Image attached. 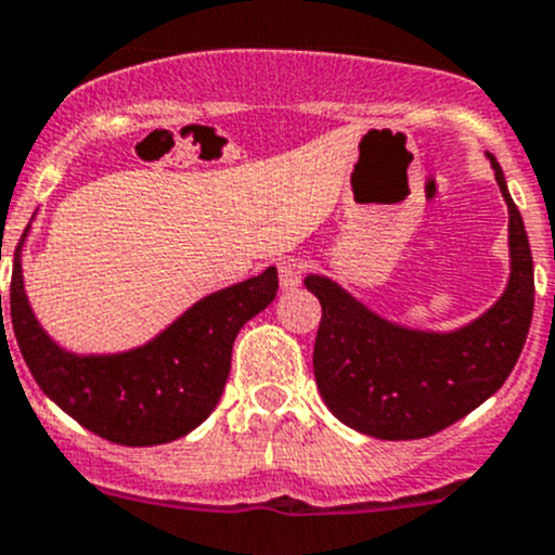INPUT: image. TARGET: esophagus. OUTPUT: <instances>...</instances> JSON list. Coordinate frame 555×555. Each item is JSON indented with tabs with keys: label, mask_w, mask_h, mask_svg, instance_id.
<instances>
[{
	"label": "esophagus",
	"mask_w": 555,
	"mask_h": 555,
	"mask_svg": "<svg viewBox=\"0 0 555 555\" xmlns=\"http://www.w3.org/2000/svg\"><path fill=\"white\" fill-rule=\"evenodd\" d=\"M304 271L306 262L298 260V257H287V260L279 262V284H282V289L298 287L300 279H304Z\"/></svg>",
	"instance_id": "34e87169"
}]
</instances>
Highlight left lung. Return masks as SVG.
Instances as JSON below:
<instances>
[{"label": "left lung", "instance_id": "8db88e82", "mask_svg": "<svg viewBox=\"0 0 555 555\" xmlns=\"http://www.w3.org/2000/svg\"><path fill=\"white\" fill-rule=\"evenodd\" d=\"M488 159L509 211V282L475 322L450 333L412 331L374 314L333 279H304L322 304L314 341L320 396L365 437H431L491 398L518 363L534 311V262L502 168Z\"/></svg>", "mask_w": 555, "mask_h": 555}]
</instances>
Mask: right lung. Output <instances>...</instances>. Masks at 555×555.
<instances>
[{"label":"right lung","instance_id":"add662e5","mask_svg":"<svg viewBox=\"0 0 555 555\" xmlns=\"http://www.w3.org/2000/svg\"><path fill=\"white\" fill-rule=\"evenodd\" d=\"M276 268H268L260 276L197 300L143 347L75 354L59 347L37 322L24 289L18 246L10 320L31 376L59 409L107 442L152 448L186 437L217 409L235 336L276 298Z\"/></svg>","mask_w":555,"mask_h":555}]
</instances>
